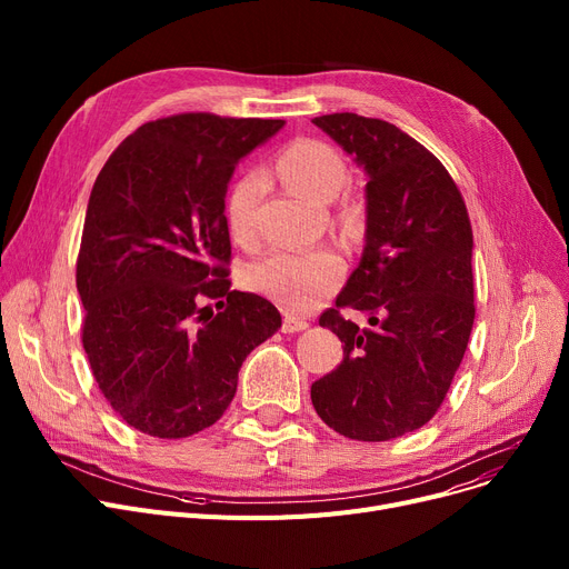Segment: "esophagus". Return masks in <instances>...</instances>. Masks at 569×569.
Here are the masks:
<instances>
[{"label":"esophagus","mask_w":569,"mask_h":569,"mask_svg":"<svg viewBox=\"0 0 569 569\" xmlns=\"http://www.w3.org/2000/svg\"><path fill=\"white\" fill-rule=\"evenodd\" d=\"M307 327H309V322H307L305 318H297V316L286 313V318H283V332H286V335L302 332V330H307Z\"/></svg>","instance_id":"1"}]
</instances>
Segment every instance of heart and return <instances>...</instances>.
<instances>
[{
  "mask_svg": "<svg viewBox=\"0 0 569 569\" xmlns=\"http://www.w3.org/2000/svg\"><path fill=\"white\" fill-rule=\"evenodd\" d=\"M279 174L300 193L327 202L339 196L348 168L335 147L300 138L283 147ZM264 193V172L239 174L226 196V223L234 242L251 247L258 237V204ZM346 274L343 258L332 249L277 251L247 269V286L288 311L307 313L330 297Z\"/></svg>",
  "mask_w": 569,
  "mask_h": 569,
  "instance_id": "1",
  "label": "heart"
}]
</instances>
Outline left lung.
Segmentation results:
<instances>
[{
	"mask_svg": "<svg viewBox=\"0 0 569 569\" xmlns=\"http://www.w3.org/2000/svg\"><path fill=\"white\" fill-rule=\"evenodd\" d=\"M367 170V247L322 311L343 362L311 385L320 420L346 438L380 442L425 427L463 360L475 320L472 228L463 196L425 144L382 119L316 117ZM341 308L368 316L367 328Z\"/></svg>",
	"mask_w": 569,
	"mask_h": 569,
	"instance_id": "obj_1",
	"label": "left lung"
}]
</instances>
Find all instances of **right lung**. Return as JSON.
I'll use <instances>...</instances> for the list:
<instances>
[{"mask_svg": "<svg viewBox=\"0 0 569 569\" xmlns=\"http://www.w3.org/2000/svg\"><path fill=\"white\" fill-rule=\"evenodd\" d=\"M281 127L212 112L161 117L97 177L76 262L82 348L106 401L140 433L174 440L212 427L247 355L281 327L272 302L230 290L223 214L239 159Z\"/></svg>", "mask_w": 569, "mask_h": 569, "instance_id": "1", "label": "right lung"}]
</instances>
